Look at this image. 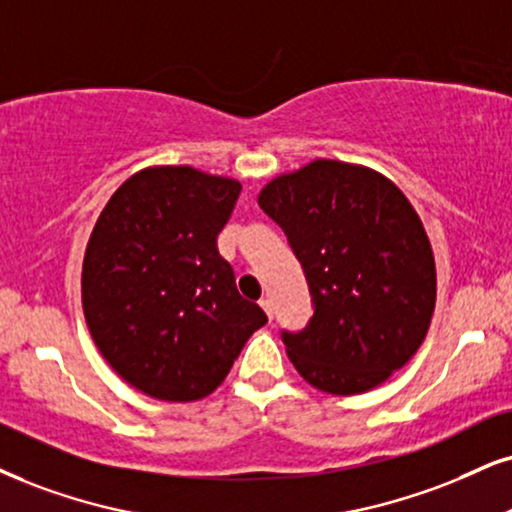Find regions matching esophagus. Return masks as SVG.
<instances>
[{"label": "esophagus", "instance_id": "esophagus-1", "mask_svg": "<svg viewBox=\"0 0 512 512\" xmlns=\"http://www.w3.org/2000/svg\"><path fill=\"white\" fill-rule=\"evenodd\" d=\"M258 304H261V308H263V311H266V313H268V318H270V320H273V301H270V299H268V296H263V299H261V301H258Z\"/></svg>", "mask_w": 512, "mask_h": 512}]
</instances>
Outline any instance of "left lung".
Segmentation results:
<instances>
[{"mask_svg":"<svg viewBox=\"0 0 512 512\" xmlns=\"http://www.w3.org/2000/svg\"><path fill=\"white\" fill-rule=\"evenodd\" d=\"M258 204L311 292L308 325L282 330L299 375L337 396L389 380L420 349L437 299L432 246L410 201L375 170L320 159L268 182Z\"/></svg>","mask_w":512,"mask_h":512,"instance_id":"obj_1","label":"left lung"}]
</instances>
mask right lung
<instances>
[{"label": "right lung", "mask_w": 512, "mask_h": 512, "mask_svg": "<svg viewBox=\"0 0 512 512\" xmlns=\"http://www.w3.org/2000/svg\"><path fill=\"white\" fill-rule=\"evenodd\" d=\"M239 192L237 180L189 166L144 168L113 192L87 242L82 308L94 344L154 399H204L268 323L218 254Z\"/></svg>", "instance_id": "1"}]
</instances>
